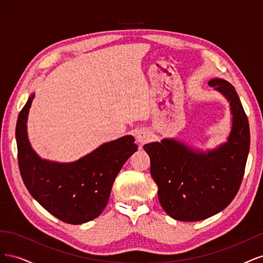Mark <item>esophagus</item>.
I'll list each match as a JSON object with an SVG mask.
<instances>
[{
	"label": "esophagus",
	"mask_w": 263,
	"mask_h": 263,
	"mask_svg": "<svg viewBox=\"0 0 263 263\" xmlns=\"http://www.w3.org/2000/svg\"><path fill=\"white\" fill-rule=\"evenodd\" d=\"M151 139V134L147 129H139L136 132V140L138 144L144 145Z\"/></svg>",
	"instance_id": "obj_1"
}]
</instances>
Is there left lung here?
Returning <instances> with one entry per match:
<instances>
[{"label": "left lung", "instance_id": "left-lung-1", "mask_svg": "<svg viewBox=\"0 0 263 263\" xmlns=\"http://www.w3.org/2000/svg\"><path fill=\"white\" fill-rule=\"evenodd\" d=\"M209 85L229 102L233 117L227 141L206 151L174 138L144 146L159 202L181 221L202 220L225 210L240 187L249 154V123L235 87L218 78Z\"/></svg>", "mask_w": 263, "mask_h": 263}]
</instances>
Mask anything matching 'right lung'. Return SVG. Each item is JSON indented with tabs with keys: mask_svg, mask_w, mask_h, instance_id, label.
I'll return each instance as SVG.
<instances>
[{
	"mask_svg": "<svg viewBox=\"0 0 263 263\" xmlns=\"http://www.w3.org/2000/svg\"><path fill=\"white\" fill-rule=\"evenodd\" d=\"M33 93L16 124L18 166L28 192L45 210L68 224L79 225L100 216L107 205L114 180L137 145L130 135L105 142L73 162L39 157L27 135Z\"/></svg>",
	"mask_w": 263,
	"mask_h": 263,
	"instance_id": "1",
	"label": "right lung"
}]
</instances>
